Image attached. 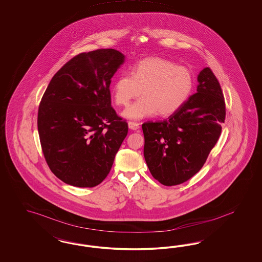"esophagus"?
Masks as SVG:
<instances>
[{
	"instance_id": "obj_1",
	"label": "esophagus",
	"mask_w": 262,
	"mask_h": 262,
	"mask_svg": "<svg viewBox=\"0 0 262 262\" xmlns=\"http://www.w3.org/2000/svg\"><path fill=\"white\" fill-rule=\"evenodd\" d=\"M139 123H137V122H133V121H129L128 122V127L130 128V129H134V130H136V129H138L139 128Z\"/></svg>"
}]
</instances>
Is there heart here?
I'll list each match as a JSON object with an SVG mask.
<instances>
[{"mask_svg":"<svg viewBox=\"0 0 262 262\" xmlns=\"http://www.w3.org/2000/svg\"><path fill=\"white\" fill-rule=\"evenodd\" d=\"M194 78L189 69L161 57H147L135 64L133 75L124 73L114 81L112 98L119 106L140 99L123 112L127 119L151 117L159 112L168 116L179 111L190 97Z\"/></svg>","mask_w":262,"mask_h":262,"instance_id":"b5f03b06","label":"heart"}]
</instances>
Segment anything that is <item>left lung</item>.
I'll list each match as a JSON object with an SVG mask.
<instances>
[{"mask_svg": "<svg viewBox=\"0 0 262 262\" xmlns=\"http://www.w3.org/2000/svg\"><path fill=\"white\" fill-rule=\"evenodd\" d=\"M197 93L168 119L142 125L144 158L151 176L166 186L185 183L204 166L226 117L222 89L210 68L198 76Z\"/></svg>", "mask_w": 262, "mask_h": 262, "instance_id": "obj_1", "label": "left lung"}]
</instances>
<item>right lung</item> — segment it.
<instances>
[{
  "mask_svg": "<svg viewBox=\"0 0 262 262\" xmlns=\"http://www.w3.org/2000/svg\"><path fill=\"white\" fill-rule=\"evenodd\" d=\"M124 60L114 49L81 53L56 72L41 99V148L48 166L63 183L94 187L111 171L128 130L111 106L110 90Z\"/></svg>",
  "mask_w": 262,
  "mask_h": 262,
  "instance_id": "right-lung-1",
  "label": "right lung"
}]
</instances>
